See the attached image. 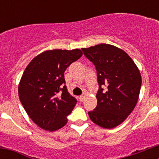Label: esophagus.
Instances as JSON below:
<instances>
[{"label": "esophagus", "mask_w": 159, "mask_h": 159, "mask_svg": "<svg viewBox=\"0 0 159 159\" xmlns=\"http://www.w3.org/2000/svg\"><path fill=\"white\" fill-rule=\"evenodd\" d=\"M85 95H86V93H83V95H81L79 97V99H80V102H82V101L84 100V98L85 97Z\"/></svg>", "instance_id": "obj_1"}]
</instances>
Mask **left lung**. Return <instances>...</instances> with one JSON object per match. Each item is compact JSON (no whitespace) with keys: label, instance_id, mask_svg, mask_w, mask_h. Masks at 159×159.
Returning <instances> with one entry per match:
<instances>
[{"label":"left lung","instance_id":"1","mask_svg":"<svg viewBox=\"0 0 159 159\" xmlns=\"http://www.w3.org/2000/svg\"><path fill=\"white\" fill-rule=\"evenodd\" d=\"M97 71V106L88 116L95 124L111 129L123 123L134 110L142 85L140 71L123 50L100 43L82 48Z\"/></svg>","mask_w":159,"mask_h":159}]
</instances>
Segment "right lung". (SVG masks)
<instances>
[{"instance_id": "obj_1", "label": "right lung", "mask_w": 159, "mask_h": 159, "mask_svg": "<svg viewBox=\"0 0 159 159\" xmlns=\"http://www.w3.org/2000/svg\"><path fill=\"white\" fill-rule=\"evenodd\" d=\"M82 55L78 48L48 50L38 55L25 68L18 87L20 100L40 128L54 131L67 123L77 100L67 92L64 71Z\"/></svg>"}]
</instances>
